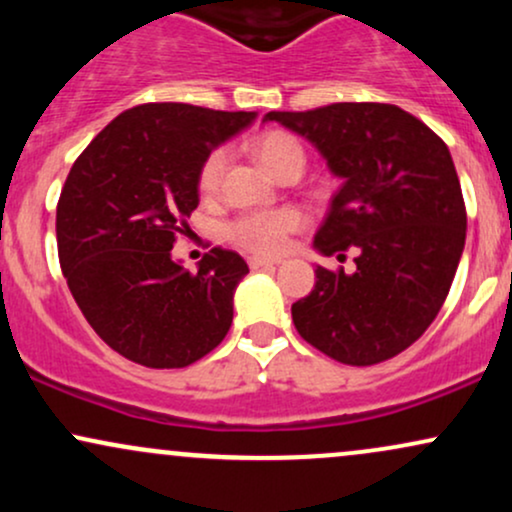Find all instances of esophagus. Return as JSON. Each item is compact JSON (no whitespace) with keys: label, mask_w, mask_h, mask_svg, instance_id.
<instances>
[{"label":"esophagus","mask_w":512,"mask_h":512,"mask_svg":"<svg viewBox=\"0 0 512 512\" xmlns=\"http://www.w3.org/2000/svg\"><path fill=\"white\" fill-rule=\"evenodd\" d=\"M281 260H274V257H260V255H252L248 264L250 269H262V267H276Z\"/></svg>","instance_id":"1"}]
</instances>
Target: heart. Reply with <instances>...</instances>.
<instances>
[{"mask_svg": "<svg viewBox=\"0 0 512 512\" xmlns=\"http://www.w3.org/2000/svg\"><path fill=\"white\" fill-rule=\"evenodd\" d=\"M252 151L269 173L279 175L291 163L305 161L301 144L286 132H264L252 142ZM223 170H226V151H209L197 173V187L204 197L219 190ZM305 226L301 209L281 207L269 211H245L228 223L226 233L240 248L257 252V255H276L289 245V238Z\"/></svg>", "mask_w": 512, "mask_h": 512, "instance_id": "b5f03b06", "label": "heart"}]
</instances>
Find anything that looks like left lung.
<instances>
[{
    "label": "left lung",
    "instance_id": "left-lung-1",
    "mask_svg": "<svg viewBox=\"0 0 512 512\" xmlns=\"http://www.w3.org/2000/svg\"><path fill=\"white\" fill-rule=\"evenodd\" d=\"M325 156L342 187L315 233L322 255L356 250L354 274L315 269V289L291 305L308 344L346 366L402 354L448 298L467 211L443 139L390 103H332L267 113Z\"/></svg>",
    "mask_w": 512,
    "mask_h": 512
}]
</instances>
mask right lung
<instances>
[{"label":"right lung","instance_id":"add662e5","mask_svg":"<svg viewBox=\"0 0 512 512\" xmlns=\"http://www.w3.org/2000/svg\"><path fill=\"white\" fill-rule=\"evenodd\" d=\"M252 120L144 103L117 115L69 170L57 202L62 274L93 332L139 366L185 368L231 330L243 257L214 248L187 272L170 250L190 233L202 161Z\"/></svg>","mask_w":512,"mask_h":512}]
</instances>
